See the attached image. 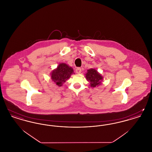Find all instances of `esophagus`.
<instances>
[{"label":"esophagus","instance_id":"esophagus-1","mask_svg":"<svg viewBox=\"0 0 152 152\" xmlns=\"http://www.w3.org/2000/svg\"><path fill=\"white\" fill-rule=\"evenodd\" d=\"M81 69L79 67H78L76 69V72L77 73V74H79L81 73Z\"/></svg>","mask_w":152,"mask_h":152}]
</instances>
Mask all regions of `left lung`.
Returning a JSON list of instances; mask_svg holds the SVG:
<instances>
[{
	"label": "left lung",
	"instance_id": "1",
	"mask_svg": "<svg viewBox=\"0 0 152 152\" xmlns=\"http://www.w3.org/2000/svg\"><path fill=\"white\" fill-rule=\"evenodd\" d=\"M86 77L87 80L90 82V86L93 88L100 85L101 81L103 79L101 75L94 68L89 69L87 71Z\"/></svg>",
	"mask_w": 152,
	"mask_h": 152
}]
</instances>
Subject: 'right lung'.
Returning <instances> with one entry per match:
<instances>
[{"label":"right lung","instance_id":"right-lung-1","mask_svg":"<svg viewBox=\"0 0 152 152\" xmlns=\"http://www.w3.org/2000/svg\"><path fill=\"white\" fill-rule=\"evenodd\" d=\"M73 73L74 72L72 67L65 63H60L51 72V79L58 87H61Z\"/></svg>","mask_w":152,"mask_h":152}]
</instances>
